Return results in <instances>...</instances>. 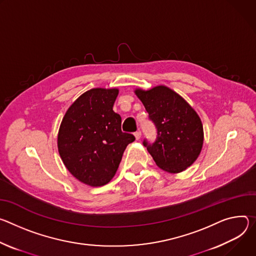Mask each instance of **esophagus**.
<instances>
[{"mask_svg": "<svg viewBox=\"0 0 256 256\" xmlns=\"http://www.w3.org/2000/svg\"><path fill=\"white\" fill-rule=\"evenodd\" d=\"M134 136H135V138H136V140H138V139H140V137H141V132L140 131H136L135 133H134Z\"/></svg>", "mask_w": 256, "mask_h": 256, "instance_id": "obj_1", "label": "esophagus"}]
</instances>
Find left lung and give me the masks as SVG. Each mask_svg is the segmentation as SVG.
I'll return each instance as SVG.
<instances>
[{"label": "left lung", "mask_w": 256, "mask_h": 256, "mask_svg": "<svg viewBox=\"0 0 256 256\" xmlns=\"http://www.w3.org/2000/svg\"><path fill=\"white\" fill-rule=\"evenodd\" d=\"M150 120L158 130L154 144L144 146L156 166L168 173H180L200 156L204 144V127L200 116L177 92L164 85L150 90H136Z\"/></svg>", "instance_id": "left-lung-1"}]
</instances>
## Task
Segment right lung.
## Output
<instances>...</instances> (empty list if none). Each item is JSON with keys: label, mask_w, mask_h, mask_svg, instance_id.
<instances>
[{"label": "right lung", "mask_w": 256, "mask_h": 256, "mask_svg": "<svg viewBox=\"0 0 256 256\" xmlns=\"http://www.w3.org/2000/svg\"><path fill=\"white\" fill-rule=\"evenodd\" d=\"M119 90L92 88L68 108L58 134V150L68 171L80 182L98 187L115 176L124 150L135 140L121 130L112 110Z\"/></svg>", "instance_id": "1"}]
</instances>
